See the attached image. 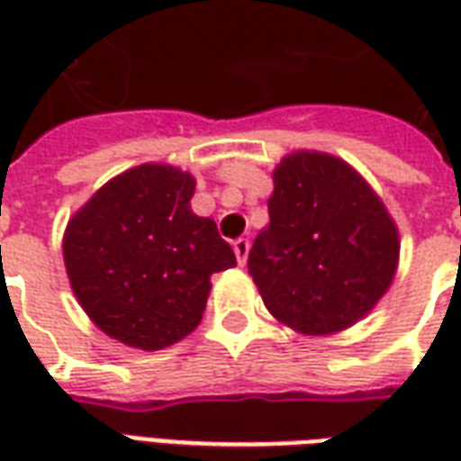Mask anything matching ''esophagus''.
<instances>
[{"instance_id": "34e87169", "label": "esophagus", "mask_w": 461, "mask_h": 461, "mask_svg": "<svg viewBox=\"0 0 461 461\" xmlns=\"http://www.w3.org/2000/svg\"><path fill=\"white\" fill-rule=\"evenodd\" d=\"M231 249H234V257L240 261V267H244V264H247V257H249V241L237 240L231 244Z\"/></svg>"}]
</instances>
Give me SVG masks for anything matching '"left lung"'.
<instances>
[{
    "instance_id": "1",
    "label": "left lung",
    "mask_w": 461,
    "mask_h": 461,
    "mask_svg": "<svg viewBox=\"0 0 461 461\" xmlns=\"http://www.w3.org/2000/svg\"><path fill=\"white\" fill-rule=\"evenodd\" d=\"M400 261L395 220L360 172L336 155L296 150L274 167L269 224L249 274L274 319L330 336L366 319Z\"/></svg>"
}]
</instances>
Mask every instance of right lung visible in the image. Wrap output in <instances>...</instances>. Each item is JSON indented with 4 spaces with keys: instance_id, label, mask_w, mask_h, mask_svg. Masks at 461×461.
Listing matches in <instances>:
<instances>
[{
    "instance_id": "add662e5",
    "label": "right lung",
    "mask_w": 461,
    "mask_h": 461,
    "mask_svg": "<svg viewBox=\"0 0 461 461\" xmlns=\"http://www.w3.org/2000/svg\"><path fill=\"white\" fill-rule=\"evenodd\" d=\"M194 177L145 162L108 180L68 220L74 296L105 336L162 350L200 326L212 274L237 267L210 217L190 207Z\"/></svg>"
}]
</instances>
